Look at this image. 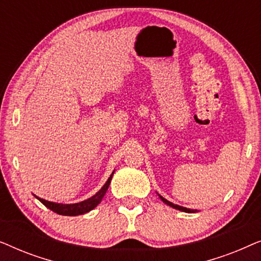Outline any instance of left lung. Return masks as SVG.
<instances>
[{"mask_svg":"<svg viewBox=\"0 0 261 261\" xmlns=\"http://www.w3.org/2000/svg\"><path fill=\"white\" fill-rule=\"evenodd\" d=\"M160 198H162V201L164 202V203H166L167 205H170V206H172V208H174V209H177V210H180V212H184V213H196L197 212V210H194V209H188V208H184V206H180V205H177V204H173L172 202H170V201H167V199H165L164 197H162V196H159Z\"/></svg>","mask_w":261,"mask_h":261,"instance_id":"obj_1","label":"left lung"}]
</instances>
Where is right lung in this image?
Masks as SVG:
<instances>
[{
	"label": "right lung",
	"mask_w": 261,
	"mask_h": 261,
	"mask_svg": "<svg viewBox=\"0 0 261 261\" xmlns=\"http://www.w3.org/2000/svg\"><path fill=\"white\" fill-rule=\"evenodd\" d=\"M113 174H114V172L110 174L108 180L106 181V184L103 185L102 189L97 192V194L94 195L90 198L85 199V201H83V202L73 203V204H60V203H53V202L45 201V199L39 198V197H37V196H35V197H37L45 206H47L48 209H51L52 212L59 214V215H65V216L83 215V214L90 212V210L96 208V206L98 205V203L102 201L103 196L106 195L107 190H108Z\"/></svg>",
	"instance_id": "1"
}]
</instances>
